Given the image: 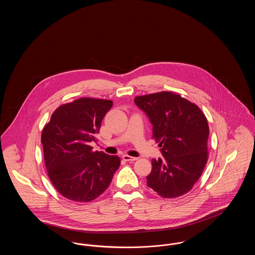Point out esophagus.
<instances>
[{
    "mask_svg": "<svg viewBox=\"0 0 255 255\" xmlns=\"http://www.w3.org/2000/svg\"><path fill=\"white\" fill-rule=\"evenodd\" d=\"M122 158L125 160V161H134V160H136L137 158H135V157H131V156H129V155H123L122 156Z\"/></svg>",
    "mask_w": 255,
    "mask_h": 255,
    "instance_id": "obj_1",
    "label": "esophagus"
}]
</instances>
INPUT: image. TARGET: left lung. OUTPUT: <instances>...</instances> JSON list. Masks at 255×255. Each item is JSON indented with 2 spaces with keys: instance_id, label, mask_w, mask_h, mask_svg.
<instances>
[{
  "instance_id": "left-lung-1",
  "label": "left lung",
  "mask_w": 255,
  "mask_h": 255,
  "mask_svg": "<svg viewBox=\"0 0 255 255\" xmlns=\"http://www.w3.org/2000/svg\"><path fill=\"white\" fill-rule=\"evenodd\" d=\"M134 103L153 124V138L163 158L152 159L147 185L162 198L189 192L200 179L207 159L209 128L195 103L172 92L134 97Z\"/></svg>"
}]
</instances>
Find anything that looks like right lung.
<instances>
[{"label":"right lung","mask_w":255,"mask_h":255,"mask_svg":"<svg viewBox=\"0 0 255 255\" xmlns=\"http://www.w3.org/2000/svg\"><path fill=\"white\" fill-rule=\"evenodd\" d=\"M113 101L81 97L62 104L43 128L41 141L49 180L63 197L88 203L102 194L121 158L93 151L101 122Z\"/></svg>","instance_id":"right-lung-1"}]
</instances>
